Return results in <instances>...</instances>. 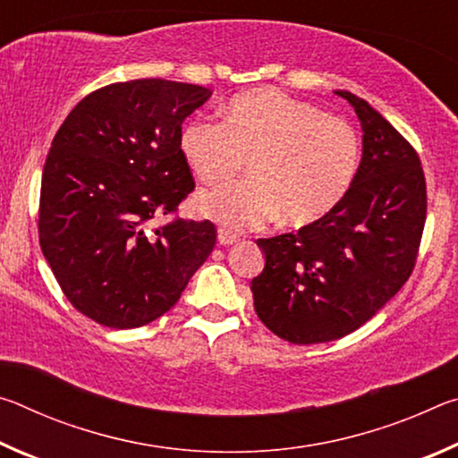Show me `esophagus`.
Wrapping results in <instances>:
<instances>
[{
    "mask_svg": "<svg viewBox=\"0 0 458 458\" xmlns=\"http://www.w3.org/2000/svg\"><path fill=\"white\" fill-rule=\"evenodd\" d=\"M218 240H220V244L228 246V244H236L238 240H240V236L236 234V232H232L228 228H220L218 230Z\"/></svg>",
    "mask_w": 458,
    "mask_h": 458,
    "instance_id": "1",
    "label": "esophagus"
}]
</instances>
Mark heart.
<instances>
[{"instance_id":"1","label":"heart","mask_w":458,"mask_h":458,"mask_svg":"<svg viewBox=\"0 0 458 458\" xmlns=\"http://www.w3.org/2000/svg\"><path fill=\"white\" fill-rule=\"evenodd\" d=\"M180 151L199 182L218 185L248 159V180L206 191L198 210L224 226L257 228L278 216L284 226L321 220L345 199L360 172L361 145L350 123L278 90H248L224 123L193 119Z\"/></svg>"}]
</instances>
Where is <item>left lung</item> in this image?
<instances>
[{"label":"left lung","instance_id":"8db88e82","mask_svg":"<svg viewBox=\"0 0 458 458\" xmlns=\"http://www.w3.org/2000/svg\"><path fill=\"white\" fill-rule=\"evenodd\" d=\"M337 95L361 121L358 177L325 218L259 238L267 262L250 283L260 321L297 345L341 339L369 321L412 275L426 222L414 147L366 100Z\"/></svg>","mask_w":458,"mask_h":458}]
</instances>
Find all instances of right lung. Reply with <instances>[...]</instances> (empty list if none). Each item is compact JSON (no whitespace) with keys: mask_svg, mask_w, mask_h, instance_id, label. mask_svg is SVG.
<instances>
[{"mask_svg":"<svg viewBox=\"0 0 458 458\" xmlns=\"http://www.w3.org/2000/svg\"><path fill=\"white\" fill-rule=\"evenodd\" d=\"M210 95L164 79L114 82L84 97L54 137L40 248L66 299L98 325L135 329L167 313L214 250L210 220L177 216L196 188L182 125ZM161 215L170 220L155 227Z\"/></svg>","mask_w":458,"mask_h":458,"instance_id":"add662e5","label":"right lung"}]
</instances>
